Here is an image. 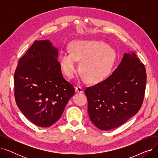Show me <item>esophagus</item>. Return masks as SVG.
I'll return each instance as SVG.
<instances>
[{"label":"esophagus","instance_id":"34e87169","mask_svg":"<svg viewBox=\"0 0 158 158\" xmlns=\"http://www.w3.org/2000/svg\"><path fill=\"white\" fill-rule=\"evenodd\" d=\"M76 92H77L79 94L83 93V89H82V88L79 86H77L76 87Z\"/></svg>","mask_w":158,"mask_h":158}]
</instances>
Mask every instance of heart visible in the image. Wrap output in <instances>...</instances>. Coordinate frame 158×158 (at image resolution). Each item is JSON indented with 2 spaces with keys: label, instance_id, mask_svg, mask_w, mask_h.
Here are the masks:
<instances>
[{
  "label": "heart",
  "instance_id": "obj_1",
  "mask_svg": "<svg viewBox=\"0 0 158 158\" xmlns=\"http://www.w3.org/2000/svg\"><path fill=\"white\" fill-rule=\"evenodd\" d=\"M70 52H63L59 56L62 72L69 79L78 72L77 61H81L80 70L91 83L97 84L110 76L114 63V52L99 41H76L70 47Z\"/></svg>",
  "mask_w": 158,
  "mask_h": 158
}]
</instances>
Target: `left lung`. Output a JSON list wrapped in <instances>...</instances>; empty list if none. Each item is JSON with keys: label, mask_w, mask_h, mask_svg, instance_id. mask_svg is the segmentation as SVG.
<instances>
[{"label": "left lung", "mask_w": 158, "mask_h": 158, "mask_svg": "<svg viewBox=\"0 0 158 158\" xmlns=\"http://www.w3.org/2000/svg\"><path fill=\"white\" fill-rule=\"evenodd\" d=\"M146 82L145 67L136 54H124L110 77L85 89L90 120L103 131L122 125L139 110Z\"/></svg>", "instance_id": "left-lung-1"}]
</instances>
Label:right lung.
<instances>
[{
    "instance_id": "obj_1",
    "label": "right lung",
    "mask_w": 158,
    "mask_h": 158,
    "mask_svg": "<svg viewBox=\"0 0 158 158\" xmlns=\"http://www.w3.org/2000/svg\"><path fill=\"white\" fill-rule=\"evenodd\" d=\"M58 50L48 40L35 41L19 61L14 75L19 108L36 126L47 127L60 119L74 95L57 60Z\"/></svg>"
}]
</instances>
